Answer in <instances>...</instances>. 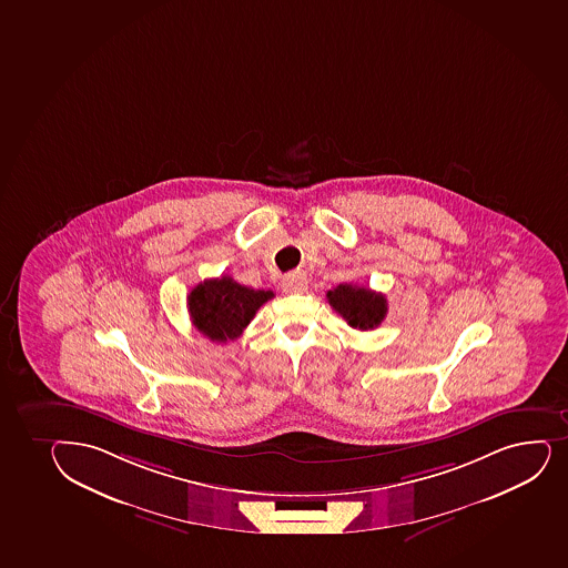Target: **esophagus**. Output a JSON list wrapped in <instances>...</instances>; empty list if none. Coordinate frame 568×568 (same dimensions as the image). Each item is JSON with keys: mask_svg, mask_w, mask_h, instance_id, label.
<instances>
[{"mask_svg": "<svg viewBox=\"0 0 568 568\" xmlns=\"http://www.w3.org/2000/svg\"><path fill=\"white\" fill-rule=\"evenodd\" d=\"M283 293L302 294L307 291V280L302 274H288L281 281Z\"/></svg>", "mask_w": 568, "mask_h": 568, "instance_id": "obj_1", "label": "esophagus"}]
</instances>
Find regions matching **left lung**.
<instances>
[{
	"label": "left lung",
	"mask_w": 568,
	"mask_h": 568,
	"mask_svg": "<svg viewBox=\"0 0 568 568\" xmlns=\"http://www.w3.org/2000/svg\"><path fill=\"white\" fill-rule=\"evenodd\" d=\"M328 304L339 313L348 326L356 329L377 328L388 312L385 294L373 293L367 287L342 283L326 293Z\"/></svg>",
	"instance_id": "8db88e82"
}]
</instances>
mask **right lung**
Segmentation results:
<instances>
[{
    "mask_svg": "<svg viewBox=\"0 0 568 568\" xmlns=\"http://www.w3.org/2000/svg\"><path fill=\"white\" fill-rule=\"evenodd\" d=\"M270 298H274L272 291L244 287L229 275H223L199 283L187 296V307L191 321L202 336L226 343L242 336L258 307Z\"/></svg>",
    "mask_w": 568,
    "mask_h": 568,
    "instance_id": "add662e5",
    "label": "right lung"
}]
</instances>
